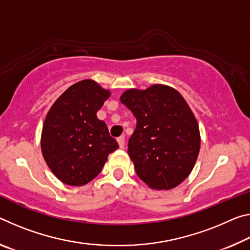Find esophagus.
Here are the masks:
<instances>
[{"label":"esophagus","mask_w":250,"mask_h":250,"mask_svg":"<svg viewBox=\"0 0 250 250\" xmlns=\"http://www.w3.org/2000/svg\"><path fill=\"white\" fill-rule=\"evenodd\" d=\"M118 144H119V146H120V148L122 149V148H124V146H125V137H119L118 138Z\"/></svg>","instance_id":"esophagus-1"}]
</instances>
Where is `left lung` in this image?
<instances>
[{
	"mask_svg": "<svg viewBox=\"0 0 250 250\" xmlns=\"http://www.w3.org/2000/svg\"><path fill=\"white\" fill-rule=\"evenodd\" d=\"M120 100L137 119L128 144L137 175L151 189L176 188L192 171L200 150L199 125L190 106L165 84L129 89Z\"/></svg>",
	"mask_w": 250,
	"mask_h": 250,
	"instance_id": "8db88e82",
	"label": "left lung"
}]
</instances>
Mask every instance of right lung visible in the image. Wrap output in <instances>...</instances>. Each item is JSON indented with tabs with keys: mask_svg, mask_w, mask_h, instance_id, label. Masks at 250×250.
<instances>
[{
	"mask_svg": "<svg viewBox=\"0 0 250 250\" xmlns=\"http://www.w3.org/2000/svg\"><path fill=\"white\" fill-rule=\"evenodd\" d=\"M111 96L91 79L66 89L51 106L43 122L41 150L47 167L63 184L84 186L104 168L119 148L97 112Z\"/></svg>",
	"mask_w": 250,
	"mask_h": 250,
	"instance_id": "obj_1",
	"label": "right lung"
}]
</instances>
